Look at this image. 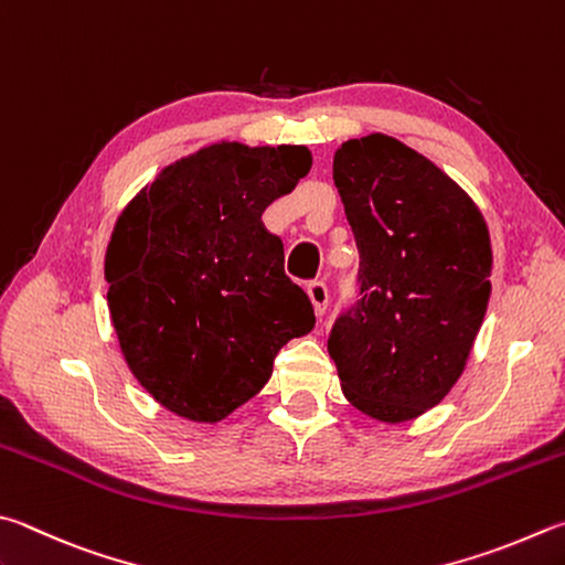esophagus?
Listing matches in <instances>:
<instances>
[{"label":"esophagus","instance_id":"esophagus-1","mask_svg":"<svg viewBox=\"0 0 565 565\" xmlns=\"http://www.w3.org/2000/svg\"><path fill=\"white\" fill-rule=\"evenodd\" d=\"M309 299L313 303V311L316 316L321 318L328 309V286L323 281H311L309 284Z\"/></svg>","mask_w":565,"mask_h":565}]
</instances>
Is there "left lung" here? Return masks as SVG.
I'll return each instance as SVG.
<instances>
[{
  "label": "left lung",
  "mask_w": 565,
  "mask_h": 565,
  "mask_svg": "<svg viewBox=\"0 0 565 565\" xmlns=\"http://www.w3.org/2000/svg\"><path fill=\"white\" fill-rule=\"evenodd\" d=\"M333 182L361 252V301L328 353L348 403L407 423L459 381L491 294L487 222L433 160L371 132L333 156Z\"/></svg>",
  "instance_id": "left-lung-1"
}]
</instances>
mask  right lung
<instances>
[{"instance_id":"add662e5","label":"right lung","mask_w":565,"mask_h":565,"mask_svg":"<svg viewBox=\"0 0 565 565\" xmlns=\"http://www.w3.org/2000/svg\"><path fill=\"white\" fill-rule=\"evenodd\" d=\"M303 146L212 142L146 184L106 249L110 321L152 399L214 425L266 385L274 358L316 323L262 212L311 170Z\"/></svg>"}]
</instances>
